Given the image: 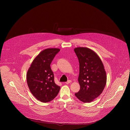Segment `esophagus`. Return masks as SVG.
<instances>
[{
    "instance_id": "1",
    "label": "esophagus",
    "mask_w": 130,
    "mask_h": 130,
    "mask_svg": "<svg viewBox=\"0 0 130 130\" xmlns=\"http://www.w3.org/2000/svg\"><path fill=\"white\" fill-rule=\"evenodd\" d=\"M71 82H72V81H71V80H69V81H68L67 82H66V84H70Z\"/></svg>"
}]
</instances>
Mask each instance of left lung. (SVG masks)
Listing matches in <instances>:
<instances>
[{
    "label": "left lung",
    "instance_id": "8db88e82",
    "mask_svg": "<svg viewBox=\"0 0 130 130\" xmlns=\"http://www.w3.org/2000/svg\"><path fill=\"white\" fill-rule=\"evenodd\" d=\"M79 62L78 81L80 90L75 96L84 103H90L103 92L106 83V74L103 64L92 50L86 47L74 49Z\"/></svg>",
    "mask_w": 130,
    "mask_h": 130
}]
</instances>
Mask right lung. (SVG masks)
<instances>
[{"instance_id":"add662e5","label":"right lung","mask_w":130,"mask_h":130,"mask_svg":"<svg viewBox=\"0 0 130 130\" xmlns=\"http://www.w3.org/2000/svg\"><path fill=\"white\" fill-rule=\"evenodd\" d=\"M59 48H47L42 50L32 61L27 74V82L33 96L42 102L52 100L58 94L60 86L54 81L50 64Z\"/></svg>"}]
</instances>
